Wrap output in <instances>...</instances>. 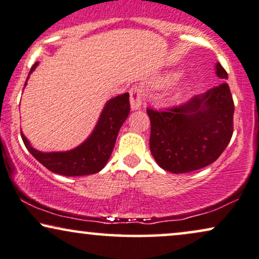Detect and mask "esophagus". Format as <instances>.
I'll list each match as a JSON object with an SVG mask.
<instances>
[{
    "instance_id": "esophagus-1",
    "label": "esophagus",
    "mask_w": 259,
    "mask_h": 259,
    "mask_svg": "<svg viewBox=\"0 0 259 259\" xmlns=\"http://www.w3.org/2000/svg\"><path fill=\"white\" fill-rule=\"evenodd\" d=\"M130 104L132 110H139L142 105V90L139 86H134L130 88Z\"/></svg>"
}]
</instances>
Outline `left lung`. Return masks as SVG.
<instances>
[{
    "instance_id": "8db88e82",
    "label": "left lung",
    "mask_w": 259,
    "mask_h": 259,
    "mask_svg": "<svg viewBox=\"0 0 259 259\" xmlns=\"http://www.w3.org/2000/svg\"><path fill=\"white\" fill-rule=\"evenodd\" d=\"M217 75L228 78L220 63ZM150 153L160 167L172 173L196 171L221 155L233 135L234 103L227 83L211 88L188 103L147 109Z\"/></svg>"
}]
</instances>
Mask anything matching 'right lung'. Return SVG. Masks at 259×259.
Listing matches in <instances>:
<instances>
[{
    "mask_svg": "<svg viewBox=\"0 0 259 259\" xmlns=\"http://www.w3.org/2000/svg\"><path fill=\"white\" fill-rule=\"evenodd\" d=\"M37 64L38 62H35L32 65L29 74L35 69ZM129 112V93L109 100L92 135L82 145L69 152L41 153L31 147L22 133L21 137L28 152L51 172L68 177L93 175L105 167L109 161L120 126Z\"/></svg>",
    "mask_w": 259,
    "mask_h": 259,
    "instance_id": "add662e5",
    "label": "right lung"
}]
</instances>
